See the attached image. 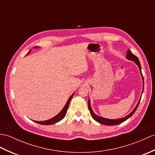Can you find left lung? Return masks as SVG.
Segmentation results:
<instances>
[{"mask_svg":"<svg viewBox=\"0 0 155 155\" xmlns=\"http://www.w3.org/2000/svg\"><path fill=\"white\" fill-rule=\"evenodd\" d=\"M126 57L127 59H129V60H131V61H134V62L137 64L139 68V71L140 72H141V76H142V78H143V89H144V79H143V76L142 74V73H141V64H140L139 63V59L137 58V57L135 56L134 54H133L132 52L130 51V50H127V55H126ZM141 98H140L139 101L137 104V105L136 106L134 110V111H132V112L131 114H129L128 116H125V117H123V118H121V119H118V120H109V119H106V118H104V117H101L100 116H96V114H94V113L93 112V111L91 108V104H90V100H88V109L90 110V112H91V114L92 117H93V119H94V120H96V121L99 122V123L102 124H104V125H118V124H121L122 122L125 121V120H127L128 118L130 117L131 116H133V114H134L135 111L137 110V108L138 106H139V104L140 103V101H141Z\"/></svg>","mask_w":155,"mask_h":155,"instance_id":"left-lung-1","label":"left lung"}]
</instances>
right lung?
<instances>
[{
  "label": "right lung",
  "instance_id": "1",
  "mask_svg": "<svg viewBox=\"0 0 155 155\" xmlns=\"http://www.w3.org/2000/svg\"><path fill=\"white\" fill-rule=\"evenodd\" d=\"M30 51L28 52V54L30 53ZM73 94H72L71 96L69 98V99L68 100V101L66 103L65 106H64V107H63V109L61 110V112L59 114H57L55 117L50 119V120H49L44 121H35V123H38V124H41V125H51V124H55V123H57V122L61 121L62 119L64 118V116H65L67 111L68 110V107H69V103L71 102V100L72 99V98H73Z\"/></svg>",
  "mask_w": 155,
  "mask_h": 155
}]
</instances>
